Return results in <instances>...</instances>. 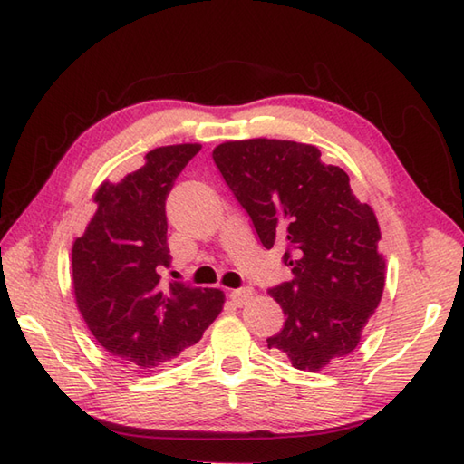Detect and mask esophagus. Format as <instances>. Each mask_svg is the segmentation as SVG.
Masks as SVG:
<instances>
[{
    "mask_svg": "<svg viewBox=\"0 0 464 464\" xmlns=\"http://www.w3.org/2000/svg\"><path fill=\"white\" fill-rule=\"evenodd\" d=\"M251 297H253V289L251 287H241V289L231 291V299H233L235 304H239V307H241V304L247 303Z\"/></svg>",
    "mask_w": 464,
    "mask_h": 464,
    "instance_id": "obj_1",
    "label": "esophagus"
}]
</instances>
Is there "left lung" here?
<instances>
[{
    "instance_id": "8db88e82",
    "label": "left lung",
    "mask_w": 464,
    "mask_h": 464,
    "mask_svg": "<svg viewBox=\"0 0 464 464\" xmlns=\"http://www.w3.org/2000/svg\"><path fill=\"white\" fill-rule=\"evenodd\" d=\"M213 161L263 247L285 245L293 279L269 295L287 319L267 347L311 372L347 357L384 289L381 229L371 207L354 197L341 167L323 163L314 145L227 141L215 147Z\"/></svg>"
}]
</instances>
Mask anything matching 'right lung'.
Masks as SVG:
<instances>
[{
	"label": "right lung",
	"instance_id": "1",
	"mask_svg": "<svg viewBox=\"0 0 464 464\" xmlns=\"http://www.w3.org/2000/svg\"><path fill=\"white\" fill-rule=\"evenodd\" d=\"M201 145L157 147L140 169L95 191V215L72 249L75 303L102 347L153 369L193 347L221 313L219 289L161 285L169 267L165 199Z\"/></svg>",
	"mask_w": 464,
	"mask_h": 464
}]
</instances>
